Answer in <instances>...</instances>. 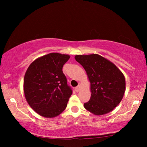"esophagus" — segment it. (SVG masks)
<instances>
[{
  "instance_id": "34e87169",
  "label": "esophagus",
  "mask_w": 147,
  "mask_h": 147,
  "mask_svg": "<svg viewBox=\"0 0 147 147\" xmlns=\"http://www.w3.org/2000/svg\"><path fill=\"white\" fill-rule=\"evenodd\" d=\"M75 91H76V92H78V91H80V86H78L77 87H76L75 88Z\"/></svg>"
}]
</instances>
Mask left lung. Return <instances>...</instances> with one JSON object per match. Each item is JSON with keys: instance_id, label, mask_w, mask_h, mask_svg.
<instances>
[{"instance_id": "8db88e82", "label": "left lung", "mask_w": 147, "mask_h": 147, "mask_svg": "<svg viewBox=\"0 0 147 147\" xmlns=\"http://www.w3.org/2000/svg\"><path fill=\"white\" fill-rule=\"evenodd\" d=\"M76 60L86 71L91 96L84 106L96 115L106 114L117 106L126 89L125 78L115 64L96 54L76 55Z\"/></svg>"}]
</instances>
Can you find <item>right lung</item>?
<instances>
[{
    "instance_id": "add662e5",
    "label": "right lung",
    "mask_w": 147,
    "mask_h": 147,
    "mask_svg": "<svg viewBox=\"0 0 147 147\" xmlns=\"http://www.w3.org/2000/svg\"><path fill=\"white\" fill-rule=\"evenodd\" d=\"M69 58L67 54L50 53L37 58L27 69L24 78V96L39 115L55 117L66 108L73 91L62 68Z\"/></svg>"
}]
</instances>
